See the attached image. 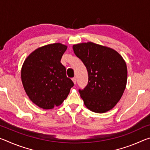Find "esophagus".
I'll use <instances>...</instances> for the list:
<instances>
[{
    "instance_id": "obj_1",
    "label": "esophagus",
    "mask_w": 150,
    "mask_h": 150,
    "mask_svg": "<svg viewBox=\"0 0 150 150\" xmlns=\"http://www.w3.org/2000/svg\"><path fill=\"white\" fill-rule=\"evenodd\" d=\"M72 81H73V82L74 83V84H75V83H76V77H73Z\"/></svg>"
}]
</instances>
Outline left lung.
Instances as JSON below:
<instances>
[{
  "label": "left lung",
  "mask_w": 150,
  "mask_h": 150,
  "mask_svg": "<svg viewBox=\"0 0 150 150\" xmlns=\"http://www.w3.org/2000/svg\"><path fill=\"white\" fill-rule=\"evenodd\" d=\"M73 49L88 71V84L79 91L85 106L96 113L111 110L126 88L125 61L116 50L93 42L73 45Z\"/></svg>",
  "instance_id": "obj_1"
}]
</instances>
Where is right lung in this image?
Listing matches in <instances>:
<instances>
[{"instance_id": "1", "label": "right lung", "mask_w": 150, "mask_h": 150, "mask_svg": "<svg viewBox=\"0 0 150 150\" xmlns=\"http://www.w3.org/2000/svg\"><path fill=\"white\" fill-rule=\"evenodd\" d=\"M67 48L60 43L40 47L22 65L21 79L26 93L33 103L43 109L62 105L74 85L60 62Z\"/></svg>"}]
</instances>
